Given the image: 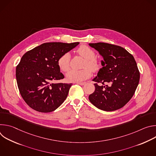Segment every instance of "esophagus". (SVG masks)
Returning <instances> with one entry per match:
<instances>
[{
    "label": "esophagus",
    "mask_w": 156,
    "mask_h": 156,
    "mask_svg": "<svg viewBox=\"0 0 156 156\" xmlns=\"http://www.w3.org/2000/svg\"><path fill=\"white\" fill-rule=\"evenodd\" d=\"M77 84H80V85L83 86V85H84V84H86V82H78V83H77Z\"/></svg>",
    "instance_id": "1"
}]
</instances>
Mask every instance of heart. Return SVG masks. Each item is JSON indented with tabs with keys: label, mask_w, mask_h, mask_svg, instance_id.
<instances>
[{
	"label": "heart",
	"mask_w": 156,
	"mask_h": 156,
	"mask_svg": "<svg viewBox=\"0 0 156 156\" xmlns=\"http://www.w3.org/2000/svg\"><path fill=\"white\" fill-rule=\"evenodd\" d=\"M76 52L81 57L85 58L82 70H71L66 74V79L70 82H80L87 79L91 75V71L98 72L101 66V62L96 56V53L90 47L86 45L80 46ZM70 55L69 53L62 55L57 61L59 69L63 72H67L70 69Z\"/></svg>",
	"instance_id": "b5f03b06"
}]
</instances>
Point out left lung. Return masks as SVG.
<instances>
[{
    "instance_id": "1",
    "label": "left lung",
    "mask_w": 156,
    "mask_h": 156,
    "mask_svg": "<svg viewBox=\"0 0 156 156\" xmlns=\"http://www.w3.org/2000/svg\"><path fill=\"white\" fill-rule=\"evenodd\" d=\"M89 45L104 59L102 68L93 80L95 90L89 96V100L97 108L108 112L123 107L134 95L140 81V73L134 57L114 44L98 42Z\"/></svg>"
}]
</instances>
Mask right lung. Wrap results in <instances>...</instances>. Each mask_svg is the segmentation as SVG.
<instances>
[{"label": "right lung", "mask_w": 156, "mask_h": 156, "mask_svg": "<svg viewBox=\"0 0 156 156\" xmlns=\"http://www.w3.org/2000/svg\"><path fill=\"white\" fill-rule=\"evenodd\" d=\"M79 42H47L27 52L16 68L20 93L25 102L39 112L57 109L66 99L72 83H53L64 78L57 65L60 57Z\"/></svg>", "instance_id": "add662e5"}]
</instances>
